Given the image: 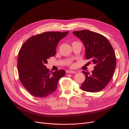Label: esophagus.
Returning a JSON list of instances; mask_svg holds the SVG:
<instances>
[{"instance_id":"esophagus-1","label":"esophagus","mask_w":129,"mask_h":129,"mask_svg":"<svg viewBox=\"0 0 129 129\" xmlns=\"http://www.w3.org/2000/svg\"><path fill=\"white\" fill-rule=\"evenodd\" d=\"M67 73H77L76 71H72V70H68V71H67Z\"/></svg>"}]
</instances>
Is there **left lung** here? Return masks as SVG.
Segmentation results:
<instances>
[{"mask_svg": "<svg viewBox=\"0 0 129 129\" xmlns=\"http://www.w3.org/2000/svg\"><path fill=\"white\" fill-rule=\"evenodd\" d=\"M83 43L85 58L94 64L91 74L84 71L85 81L80 88L90 92H98L111 80L116 66L115 54L108 40L103 36L88 30L73 32Z\"/></svg>", "mask_w": 129, "mask_h": 129, "instance_id": "8db88e82", "label": "left lung"}]
</instances>
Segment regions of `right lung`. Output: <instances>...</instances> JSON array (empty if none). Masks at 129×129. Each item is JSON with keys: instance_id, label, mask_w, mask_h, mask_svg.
Listing matches in <instances>:
<instances>
[{"instance_id": "add662e5", "label": "right lung", "mask_w": 129, "mask_h": 129, "mask_svg": "<svg viewBox=\"0 0 129 129\" xmlns=\"http://www.w3.org/2000/svg\"><path fill=\"white\" fill-rule=\"evenodd\" d=\"M69 32H46L34 36L24 43L18 54V70L23 87L33 95L46 97L56 90L63 70L50 72L46 64L55 56L59 41Z\"/></svg>"}]
</instances>
